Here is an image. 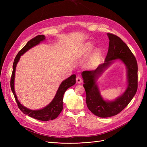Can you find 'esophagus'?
Wrapping results in <instances>:
<instances>
[{
    "label": "esophagus",
    "mask_w": 147,
    "mask_h": 147,
    "mask_svg": "<svg viewBox=\"0 0 147 147\" xmlns=\"http://www.w3.org/2000/svg\"><path fill=\"white\" fill-rule=\"evenodd\" d=\"M76 81H77V82L78 83H81L82 82V78H81V77H77V78H76Z\"/></svg>",
    "instance_id": "esophagus-1"
}]
</instances>
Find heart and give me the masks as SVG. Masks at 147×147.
Returning <instances> with one entry per match:
<instances>
[{
    "instance_id": "1",
    "label": "heart",
    "mask_w": 147,
    "mask_h": 147,
    "mask_svg": "<svg viewBox=\"0 0 147 147\" xmlns=\"http://www.w3.org/2000/svg\"><path fill=\"white\" fill-rule=\"evenodd\" d=\"M94 48V45L91 42H88L84 43L75 53L76 58H85L90 55L91 51ZM102 52L101 49L97 48L92 52L88 61V65L91 68L96 67L99 65L102 59Z\"/></svg>"
}]
</instances>
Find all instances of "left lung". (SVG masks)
I'll use <instances>...</instances> for the list:
<instances>
[{
	"label": "left lung",
	"mask_w": 147,
	"mask_h": 147,
	"mask_svg": "<svg viewBox=\"0 0 147 147\" xmlns=\"http://www.w3.org/2000/svg\"><path fill=\"white\" fill-rule=\"evenodd\" d=\"M109 47L104 63L94 70L83 71L82 76L86 93L88 108L96 116L107 118L115 116L126 107L137 90L138 67L136 57L122 40L112 34H107ZM115 60H119L126 66L127 86L121 96L113 101L105 100L100 94L96 81L100 75Z\"/></svg>",
	"instance_id": "8db88e82"
}]
</instances>
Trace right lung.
I'll use <instances>...</instances> for the list:
<instances>
[{"label": "right lung", "mask_w": 147, "mask_h": 147, "mask_svg": "<svg viewBox=\"0 0 147 147\" xmlns=\"http://www.w3.org/2000/svg\"><path fill=\"white\" fill-rule=\"evenodd\" d=\"M45 36L43 35H37V36L35 37L32 39H31L30 40H29L26 43V45L19 51V53H18L13 64V72L10 81L11 90L13 92V95H14L16 103L18 105V107L21 112L33 118L44 121L54 119L58 117V115L63 110V97L65 92L69 88L74 85L75 83H76V75L75 74L71 75L70 77L65 79L63 82H62L52 101L48 105L45 107L39 110H30L28 109L27 107L22 105L18 99L15 91V77L17 64L20 59L21 56L24 54L26 51L30 50V48L38 45L40 43L45 40Z\"/></svg>", "instance_id": "1"}]
</instances>
